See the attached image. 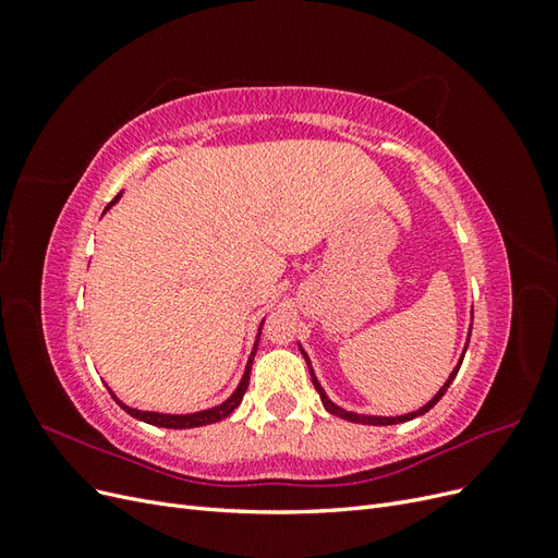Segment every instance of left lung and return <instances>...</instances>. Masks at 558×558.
Returning a JSON list of instances; mask_svg holds the SVG:
<instances>
[{
  "label": "left lung",
  "mask_w": 558,
  "mask_h": 558,
  "mask_svg": "<svg viewBox=\"0 0 558 558\" xmlns=\"http://www.w3.org/2000/svg\"><path fill=\"white\" fill-rule=\"evenodd\" d=\"M470 332H472V324H470V330H468V342H470ZM468 342H465V347H463V353H461V359H459V363H456V367L451 369V375H449V379L442 384V388L440 391H437L424 408H418V410H414V412H408V414H400V416H375V414H359V412H347V410H342L340 404H335L328 396H326V391H324V386L318 384V379H316V375H314V367H312V363H310V356H307V351L300 347V351H302V356H305V361H307V365H310V375H312V381H314V388L318 391V396H320V402H324V408L330 412V414H335V416H340V418H344V421H353V424H365V426H393V424H402V421H412V418H416V416H421V414H426L430 408H435L437 404V400H440L445 393H447V388H449V384L453 381V377H456V373H459V367H461V363H463V356H465V349H468Z\"/></svg>",
  "instance_id": "obj_1"
}]
</instances>
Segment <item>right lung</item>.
<instances>
[{
    "label": "right lung",
    "mask_w": 558,
    "mask_h": 558,
    "mask_svg": "<svg viewBox=\"0 0 558 558\" xmlns=\"http://www.w3.org/2000/svg\"><path fill=\"white\" fill-rule=\"evenodd\" d=\"M121 195H123V191L118 193L111 202H109V207L105 209V211H109L118 199H121ZM265 320V318H263ZM263 320H260V328H263ZM260 328H258V335H256V344H253V351H251V356H248V361H246V367H244V375H242V379H240V384H238V388H234L232 391V396L228 398V400H223L221 404H216V408H209V410H202V412H191V414H162V412H142V410H134V408H130V404H125L123 400H118L116 398V393L111 391L109 388V393L113 396V400L121 404V408L130 414V416H134V418H140V421H144V424H150V426H162V428H197V426H207V424H216V421H221V418H226L228 414H232L234 410L240 408V402H242V398H244V393H246V386H248V375H251V363H253V356H256V349H258V340H260Z\"/></svg>",
    "instance_id": "obj_1"
}]
</instances>
